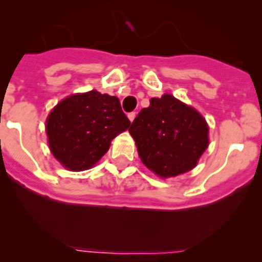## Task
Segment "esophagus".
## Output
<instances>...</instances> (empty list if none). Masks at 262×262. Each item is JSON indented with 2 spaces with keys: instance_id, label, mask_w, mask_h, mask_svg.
Returning a JSON list of instances; mask_svg holds the SVG:
<instances>
[{
  "instance_id": "1",
  "label": "esophagus",
  "mask_w": 262,
  "mask_h": 262,
  "mask_svg": "<svg viewBox=\"0 0 262 262\" xmlns=\"http://www.w3.org/2000/svg\"><path fill=\"white\" fill-rule=\"evenodd\" d=\"M128 118H129V120L133 121V120H134V118H136V113H129V114H128Z\"/></svg>"
}]
</instances>
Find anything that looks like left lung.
<instances>
[{"mask_svg": "<svg viewBox=\"0 0 262 262\" xmlns=\"http://www.w3.org/2000/svg\"><path fill=\"white\" fill-rule=\"evenodd\" d=\"M208 124L172 95L149 100L129 128L142 162L160 178L192 170L208 148Z\"/></svg>", "mask_w": 262, "mask_h": 262, "instance_id": "8db88e82", "label": "left lung"}]
</instances>
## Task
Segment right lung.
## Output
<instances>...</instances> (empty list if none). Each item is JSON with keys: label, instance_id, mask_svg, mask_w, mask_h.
<instances>
[{"label": "right lung", "instance_id": "right-lung-1", "mask_svg": "<svg viewBox=\"0 0 262 262\" xmlns=\"http://www.w3.org/2000/svg\"><path fill=\"white\" fill-rule=\"evenodd\" d=\"M129 125L118 97L92 90L57 104L47 119L46 130L53 156L68 170L83 171L91 168Z\"/></svg>", "mask_w": 262, "mask_h": 262}]
</instances>
